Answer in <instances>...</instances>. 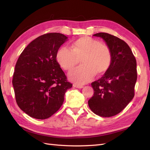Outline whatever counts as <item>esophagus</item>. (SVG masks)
<instances>
[{
  "instance_id": "esophagus-1",
  "label": "esophagus",
  "mask_w": 150,
  "mask_h": 150,
  "mask_svg": "<svg viewBox=\"0 0 150 150\" xmlns=\"http://www.w3.org/2000/svg\"><path fill=\"white\" fill-rule=\"evenodd\" d=\"M73 87L77 88H83V86L79 85V84H73Z\"/></svg>"
}]
</instances>
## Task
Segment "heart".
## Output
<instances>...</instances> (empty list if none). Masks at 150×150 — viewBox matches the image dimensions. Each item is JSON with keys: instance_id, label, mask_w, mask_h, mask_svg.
<instances>
[{"instance_id": "obj_1", "label": "heart", "mask_w": 150, "mask_h": 150, "mask_svg": "<svg viewBox=\"0 0 150 150\" xmlns=\"http://www.w3.org/2000/svg\"><path fill=\"white\" fill-rule=\"evenodd\" d=\"M112 52L110 47L90 37H82L75 40L71 50L61 46L57 50L56 60L66 71H70L81 60L82 65L69 72L68 77L77 84L90 81L95 74H105L112 64Z\"/></svg>"}]
</instances>
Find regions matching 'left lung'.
<instances>
[{
  "label": "left lung",
  "mask_w": 150,
  "mask_h": 150,
  "mask_svg": "<svg viewBox=\"0 0 150 150\" xmlns=\"http://www.w3.org/2000/svg\"><path fill=\"white\" fill-rule=\"evenodd\" d=\"M93 36L103 38L111 50L113 59L110 69L91 83L94 94L88 105L95 114L110 117L122 111L134 97L137 62L129 46L122 39L107 33Z\"/></svg>",
  "instance_id": "8db88e82"
}]
</instances>
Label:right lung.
Returning <instances> with one entry per match:
<instances>
[{
    "instance_id": "right-lung-1",
    "label": "right lung",
    "mask_w": 150,
    "mask_h": 150,
    "mask_svg": "<svg viewBox=\"0 0 150 150\" xmlns=\"http://www.w3.org/2000/svg\"><path fill=\"white\" fill-rule=\"evenodd\" d=\"M67 39L59 33L42 35L28 44L16 63L12 80L16 102L35 119L55 113L72 87L56 60L57 50Z\"/></svg>"
}]
</instances>
